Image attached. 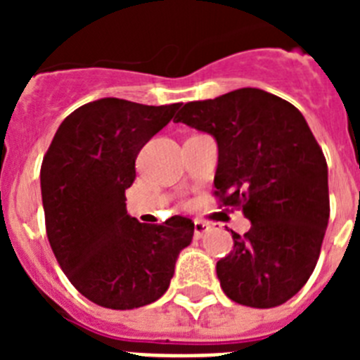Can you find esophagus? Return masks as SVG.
Masks as SVG:
<instances>
[{
  "instance_id": "34e87169",
  "label": "esophagus",
  "mask_w": 360,
  "mask_h": 360,
  "mask_svg": "<svg viewBox=\"0 0 360 360\" xmlns=\"http://www.w3.org/2000/svg\"><path fill=\"white\" fill-rule=\"evenodd\" d=\"M209 227H211V225L202 221V219H195V238H202L203 234L209 231Z\"/></svg>"
}]
</instances>
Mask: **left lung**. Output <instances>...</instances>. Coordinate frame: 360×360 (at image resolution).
I'll return each mask as SVG.
<instances>
[{
	"label": "left lung",
	"instance_id": "left-lung-1",
	"mask_svg": "<svg viewBox=\"0 0 360 360\" xmlns=\"http://www.w3.org/2000/svg\"><path fill=\"white\" fill-rule=\"evenodd\" d=\"M218 142L214 196L241 209L249 232L216 263L225 295L252 308L294 297L317 265L328 227V165L301 111L257 88L184 104L174 117Z\"/></svg>",
	"mask_w": 360,
	"mask_h": 360
}]
</instances>
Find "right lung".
<instances>
[{
    "instance_id": "right-lung-1",
    "label": "right lung",
    "mask_w": 360,
    "mask_h": 360,
    "mask_svg": "<svg viewBox=\"0 0 360 360\" xmlns=\"http://www.w3.org/2000/svg\"><path fill=\"white\" fill-rule=\"evenodd\" d=\"M178 108L98 98L63 120L43 158L50 247L70 283L98 307L131 310L157 301L193 240L189 218L149 225L126 211L136 155Z\"/></svg>"
}]
</instances>
